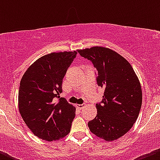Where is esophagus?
<instances>
[{
  "mask_svg": "<svg viewBox=\"0 0 160 160\" xmlns=\"http://www.w3.org/2000/svg\"><path fill=\"white\" fill-rule=\"evenodd\" d=\"M76 107L78 109H80V110H81V109H83V108L85 107V104H77L76 105Z\"/></svg>",
  "mask_w": 160,
  "mask_h": 160,
  "instance_id": "obj_1",
  "label": "esophagus"
}]
</instances>
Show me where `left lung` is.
Segmentation results:
<instances>
[{
    "label": "left lung",
    "instance_id": "obj_1",
    "mask_svg": "<svg viewBox=\"0 0 160 160\" xmlns=\"http://www.w3.org/2000/svg\"><path fill=\"white\" fill-rule=\"evenodd\" d=\"M77 51L91 61L97 70V83L104 88L102 101L96 104L98 114L88 127L106 141L118 139L138 118L142 101L139 80L129 62L113 50L94 46Z\"/></svg>",
    "mask_w": 160,
    "mask_h": 160
}]
</instances>
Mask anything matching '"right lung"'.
Returning a JSON list of instances; mask_svg holds the SVG:
<instances>
[{
    "mask_svg": "<svg viewBox=\"0 0 160 160\" xmlns=\"http://www.w3.org/2000/svg\"><path fill=\"white\" fill-rule=\"evenodd\" d=\"M77 52H52L37 59L22 77L18 91L22 118L35 135L56 141L70 132L76 109L64 98L59 100L67 71Z\"/></svg>",
    "mask_w": 160,
    "mask_h": 160,
    "instance_id": "add662e5",
    "label": "right lung"
}]
</instances>
